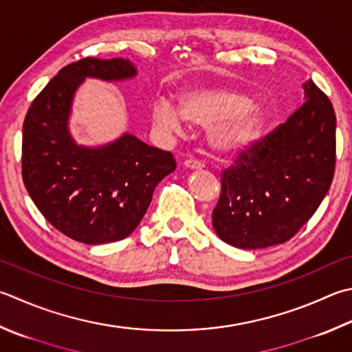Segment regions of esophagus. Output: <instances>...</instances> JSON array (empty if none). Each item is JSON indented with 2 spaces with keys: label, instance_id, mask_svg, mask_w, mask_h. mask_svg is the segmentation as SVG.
<instances>
[{
  "label": "esophagus",
  "instance_id": "34e87169",
  "mask_svg": "<svg viewBox=\"0 0 352 352\" xmlns=\"http://www.w3.org/2000/svg\"><path fill=\"white\" fill-rule=\"evenodd\" d=\"M184 165H185V167H187V168H190V170H201V168L204 167L202 162L195 161V159H187V161L184 162Z\"/></svg>",
  "mask_w": 352,
  "mask_h": 352
}]
</instances>
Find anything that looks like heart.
I'll return each mask as SVG.
<instances>
[{
    "label": "heart",
    "mask_w": 352,
    "mask_h": 352,
    "mask_svg": "<svg viewBox=\"0 0 352 352\" xmlns=\"http://www.w3.org/2000/svg\"><path fill=\"white\" fill-rule=\"evenodd\" d=\"M155 127L179 131L187 119L199 127H208L211 148L222 155H234L251 147L262 136L268 115L253 105L251 98L227 89H196L185 91L179 109L167 99H159L151 111Z\"/></svg>",
    "instance_id": "1"
}]
</instances>
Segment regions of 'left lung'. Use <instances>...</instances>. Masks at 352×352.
<instances>
[{"instance_id":"8db88e82","label":"left lung","mask_w":352,"mask_h":352,"mask_svg":"<svg viewBox=\"0 0 352 352\" xmlns=\"http://www.w3.org/2000/svg\"><path fill=\"white\" fill-rule=\"evenodd\" d=\"M305 102L223 170L213 228L228 245L268 248L293 237L319 208L336 168V113L311 81Z\"/></svg>"}]
</instances>
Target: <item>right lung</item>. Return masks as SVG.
Listing matches in <instances>:
<instances>
[{
	"label": "right lung",
	"mask_w": 352,
	"mask_h": 352,
	"mask_svg": "<svg viewBox=\"0 0 352 352\" xmlns=\"http://www.w3.org/2000/svg\"><path fill=\"white\" fill-rule=\"evenodd\" d=\"M130 59L84 58L65 65L30 105L23 125V181L43 216L73 241L98 245L130 236L175 157L131 133L87 147L73 139V98L85 78L125 81Z\"/></svg>",
	"instance_id": "1"
}]
</instances>
